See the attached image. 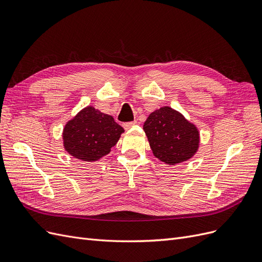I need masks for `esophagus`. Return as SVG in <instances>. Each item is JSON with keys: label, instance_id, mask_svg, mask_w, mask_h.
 Here are the masks:
<instances>
[{"label": "esophagus", "instance_id": "1", "mask_svg": "<svg viewBox=\"0 0 262 262\" xmlns=\"http://www.w3.org/2000/svg\"><path fill=\"white\" fill-rule=\"evenodd\" d=\"M134 124H137V121H131V122H125V123H123V128L125 129V130H128V129H130L131 126H133Z\"/></svg>", "mask_w": 262, "mask_h": 262}]
</instances>
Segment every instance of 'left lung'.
<instances>
[{"label":"left lung","mask_w":262,"mask_h":262,"mask_svg":"<svg viewBox=\"0 0 262 262\" xmlns=\"http://www.w3.org/2000/svg\"><path fill=\"white\" fill-rule=\"evenodd\" d=\"M143 130L154 156L167 165L186 162L199 149V130L171 107L156 109L147 117Z\"/></svg>","instance_id":"obj_1"}]
</instances>
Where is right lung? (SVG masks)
<instances>
[{
	"instance_id": "1",
	"label": "right lung",
	"mask_w": 262,
	"mask_h": 262,
	"mask_svg": "<svg viewBox=\"0 0 262 262\" xmlns=\"http://www.w3.org/2000/svg\"><path fill=\"white\" fill-rule=\"evenodd\" d=\"M123 132L113 116L87 106L66 123L62 133L63 146L77 160L95 162L109 154Z\"/></svg>"
}]
</instances>
